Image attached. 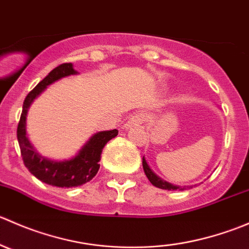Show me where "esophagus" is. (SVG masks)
I'll use <instances>...</instances> for the list:
<instances>
[{"label": "esophagus", "mask_w": 249, "mask_h": 249, "mask_svg": "<svg viewBox=\"0 0 249 249\" xmlns=\"http://www.w3.org/2000/svg\"><path fill=\"white\" fill-rule=\"evenodd\" d=\"M143 115L141 113H137V114H134L132 117L129 118V120L126 122V124L124 125V129L125 130H130V129H134V127L140 126V124L143 123Z\"/></svg>", "instance_id": "1"}]
</instances>
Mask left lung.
I'll return each mask as SVG.
<instances>
[{"label":"left lung","instance_id":"left-lung-1","mask_svg":"<svg viewBox=\"0 0 249 249\" xmlns=\"http://www.w3.org/2000/svg\"><path fill=\"white\" fill-rule=\"evenodd\" d=\"M142 165H143V170H144L145 176H147V178L149 179V182L152 183L154 187L160 188V189H165V190H177V189L178 190H184V189H187L185 187H178V185L171 184V183H169V182H166V180L161 179L159 176L155 175V173L152 171V169L149 167V165L147 164V161H145L144 157H143V159H142Z\"/></svg>","mask_w":249,"mask_h":249}]
</instances>
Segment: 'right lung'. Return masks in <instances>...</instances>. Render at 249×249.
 <instances>
[{"mask_svg": "<svg viewBox=\"0 0 249 249\" xmlns=\"http://www.w3.org/2000/svg\"><path fill=\"white\" fill-rule=\"evenodd\" d=\"M77 73L78 72L73 69L72 64L59 65L50 71L48 76L42 79L25 97L17 130L18 142L26 169L42 182L59 188L79 187L91 180L100 169L99 161L101 159L102 149L109 140L114 139L118 135L117 129L97 132L83 145L76 157L64 161H54L42 157L31 144L26 135V115L34 100L46 90L48 85L64 77Z\"/></svg>", "mask_w": 249, "mask_h": 249, "instance_id": "1", "label": "right lung"}]
</instances>
